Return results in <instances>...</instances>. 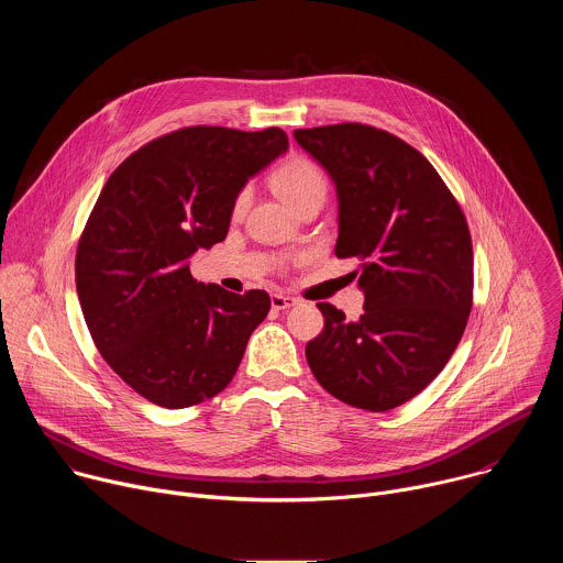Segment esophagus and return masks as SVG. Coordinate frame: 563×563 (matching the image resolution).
I'll return each mask as SVG.
<instances>
[{
    "label": "esophagus",
    "instance_id": "esophagus-1",
    "mask_svg": "<svg viewBox=\"0 0 563 563\" xmlns=\"http://www.w3.org/2000/svg\"><path fill=\"white\" fill-rule=\"evenodd\" d=\"M294 305H298V298H294V296H289V294H280V291L272 294V307H274V309H289V307H294Z\"/></svg>",
    "mask_w": 563,
    "mask_h": 563
}]
</instances>
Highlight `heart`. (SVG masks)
Here are the masks:
<instances>
[{
  "mask_svg": "<svg viewBox=\"0 0 563 563\" xmlns=\"http://www.w3.org/2000/svg\"><path fill=\"white\" fill-rule=\"evenodd\" d=\"M274 189L283 198L285 205L291 209L309 198H325L328 185L325 176L307 157H291L274 174ZM247 194H243L235 202V209L240 211L245 207Z\"/></svg>",
  "mask_w": 563,
  "mask_h": 563,
  "instance_id": "obj_1",
  "label": "heart"
}]
</instances>
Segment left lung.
I'll return each instance as SVG.
<instances>
[{
    "label": "left lung",
    "mask_w": 563,
    "mask_h": 563,
    "mask_svg": "<svg viewBox=\"0 0 563 563\" xmlns=\"http://www.w3.org/2000/svg\"><path fill=\"white\" fill-rule=\"evenodd\" d=\"M339 200L336 256L358 261L354 323L318 302L325 328L307 343L316 376L343 404L387 412L428 387L459 345L472 307L465 216L428 159L365 124L296 129Z\"/></svg>",
    "instance_id": "8db88e82"
}]
</instances>
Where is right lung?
<instances>
[{
  "label": "right lung",
  "instance_id": "1",
  "mask_svg": "<svg viewBox=\"0 0 563 563\" xmlns=\"http://www.w3.org/2000/svg\"><path fill=\"white\" fill-rule=\"evenodd\" d=\"M287 148L276 126H189L107 180L77 245V298L104 361L151 404L180 410L222 391L265 320L267 291L198 283L189 263L222 243L240 191Z\"/></svg>",
  "mask_w": 563,
  "mask_h": 563
}]
</instances>
